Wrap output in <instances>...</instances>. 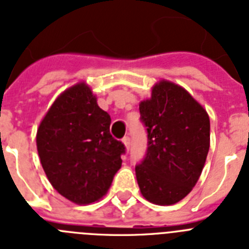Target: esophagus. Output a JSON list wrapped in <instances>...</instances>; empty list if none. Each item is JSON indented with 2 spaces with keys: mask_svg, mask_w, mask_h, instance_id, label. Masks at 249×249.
I'll use <instances>...</instances> for the list:
<instances>
[{
  "mask_svg": "<svg viewBox=\"0 0 249 249\" xmlns=\"http://www.w3.org/2000/svg\"><path fill=\"white\" fill-rule=\"evenodd\" d=\"M123 143H124V145H125V149L129 150V148H130V138L129 137L123 138Z\"/></svg>",
  "mask_w": 249,
  "mask_h": 249,
  "instance_id": "34e87169",
  "label": "esophagus"
}]
</instances>
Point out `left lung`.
<instances>
[{"instance_id":"obj_1","label":"left lung","mask_w":249,"mask_h":249,"mask_svg":"<svg viewBox=\"0 0 249 249\" xmlns=\"http://www.w3.org/2000/svg\"><path fill=\"white\" fill-rule=\"evenodd\" d=\"M139 111L148 149L135 167L138 185L152 204L173 205L189 195L201 175L210 147V119L183 87L167 79L152 87Z\"/></svg>"}]
</instances>
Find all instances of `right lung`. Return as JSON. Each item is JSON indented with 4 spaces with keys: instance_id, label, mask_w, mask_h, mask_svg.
<instances>
[{
    "instance_id": "add662e5",
    "label": "right lung",
    "mask_w": 249,
    "mask_h": 249,
    "mask_svg": "<svg viewBox=\"0 0 249 249\" xmlns=\"http://www.w3.org/2000/svg\"><path fill=\"white\" fill-rule=\"evenodd\" d=\"M110 115L85 81L52 104L36 131V148L49 182L77 205L99 201L121 167L124 144L110 134Z\"/></svg>"
}]
</instances>
